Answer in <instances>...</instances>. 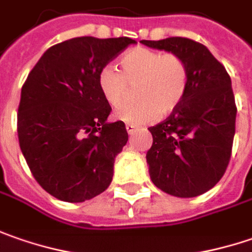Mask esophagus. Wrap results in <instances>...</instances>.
<instances>
[{
    "label": "esophagus",
    "instance_id": "34e87169",
    "mask_svg": "<svg viewBox=\"0 0 252 252\" xmlns=\"http://www.w3.org/2000/svg\"><path fill=\"white\" fill-rule=\"evenodd\" d=\"M126 132L131 135V134H134L135 132V129H137V126H132V124H126Z\"/></svg>",
    "mask_w": 252,
    "mask_h": 252
}]
</instances>
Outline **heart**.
<instances>
[{"mask_svg": "<svg viewBox=\"0 0 252 252\" xmlns=\"http://www.w3.org/2000/svg\"><path fill=\"white\" fill-rule=\"evenodd\" d=\"M121 71L104 66L98 71L97 84L100 93L111 107L126 101L128 83H138V101L124 104L117 111V118L128 124L152 123L162 115L175 111L189 87V69L181 56L159 50L135 48L126 52L120 61Z\"/></svg>", "mask_w": 252, "mask_h": 252, "instance_id": "heart-1", "label": "heart"}]
</instances>
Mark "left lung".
<instances>
[{
    "mask_svg": "<svg viewBox=\"0 0 252 252\" xmlns=\"http://www.w3.org/2000/svg\"><path fill=\"white\" fill-rule=\"evenodd\" d=\"M141 43L181 56L190 76L179 107L148 128L154 138L147 152L151 181L176 197L203 194L221 179L231 157L237 115L231 79L210 50L191 39Z\"/></svg>",
    "mask_w": 252,
    "mask_h": 252,
    "instance_id": "1",
    "label": "left lung"
}]
</instances>
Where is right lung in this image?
<instances>
[{
	"mask_svg": "<svg viewBox=\"0 0 252 252\" xmlns=\"http://www.w3.org/2000/svg\"><path fill=\"white\" fill-rule=\"evenodd\" d=\"M137 43L131 38L80 36L46 50L28 74L18 107V139L39 185L69 203L90 200L110 186L115 157L128 141L97 76Z\"/></svg>",
	"mask_w": 252,
	"mask_h": 252,
	"instance_id": "obj_1",
	"label": "right lung"
}]
</instances>
